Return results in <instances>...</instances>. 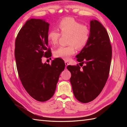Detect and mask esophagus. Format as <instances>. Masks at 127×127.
I'll return each mask as SVG.
<instances>
[{
	"label": "esophagus",
	"instance_id": "esophagus-1",
	"mask_svg": "<svg viewBox=\"0 0 127 127\" xmlns=\"http://www.w3.org/2000/svg\"><path fill=\"white\" fill-rule=\"evenodd\" d=\"M65 66L66 67L67 66H68L69 65V63L67 62L66 61H65Z\"/></svg>",
	"mask_w": 127,
	"mask_h": 127
}]
</instances>
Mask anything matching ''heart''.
<instances>
[{"label": "heart", "instance_id": "obj_1", "mask_svg": "<svg viewBox=\"0 0 127 127\" xmlns=\"http://www.w3.org/2000/svg\"><path fill=\"white\" fill-rule=\"evenodd\" d=\"M57 28L61 34L56 30H51L48 32L47 38L51 45L58 44L61 34L68 35L66 46H59L55 51L56 57L68 60L76 52V48L81 50L87 44L90 39V29L87 26L82 25L79 21L72 17H65L59 21Z\"/></svg>", "mask_w": 127, "mask_h": 127}]
</instances>
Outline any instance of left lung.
I'll return each mask as SVG.
<instances>
[{
    "mask_svg": "<svg viewBox=\"0 0 127 127\" xmlns=\"http://www.w3.org/2000/svg\"><path fill=\"white\" fill-rule=\"evenodd\" d=\"M90 26V40L76 56L83 68L79 64L66 67L71 74L70 81L75 98L83 103L93 100L101 93L108 79L112 58L106 29L95 20L91 21Z\"/></svg>",
    "mask_w": 127,
    "mask_h": 127,
    "instance_id": "8db88e82",
    "label": "left lung"
}]
</instances>
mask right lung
<instances>
[{
    "mask_svg": "<svg viewBox=\"0 0 127 127\" xmlns=\"http://www.w3.org/2000/svg\"><path fill=\"white\" fill-rule=\"evenodd\" d=\"M50 25L45 20L32 18L20 29L15 40V57L19 77L26 91L36 100L44 102L53 95L61 72L63 59L57 58L49 64L41 58L52 56L48 47Z\"/></svg>",
    "mask_w": 127,
    "mask_h": 127,
    "instance_id": "add662e5",
    "label": "right lung"
}]
</instances>
